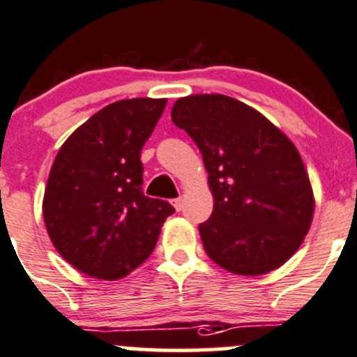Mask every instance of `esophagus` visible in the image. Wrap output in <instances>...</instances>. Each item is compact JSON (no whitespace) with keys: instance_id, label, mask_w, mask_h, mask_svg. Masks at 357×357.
<instances>
[{"instance_id":"obj_1","label":"esophagus","mask_w":357,"mask_h":357,"mask_svg":"<svg viewBox=\"0 0 357 357\" xmlns=\"http://www.w3.org/2000/svg\"><path fill=\"white\" fill-rule=\"evenodd\" d=\"M172 205H174L176 211L179 212L183 208V199H174V200H172Z\"/></svg>"}]
</instances>
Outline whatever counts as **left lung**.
Returning a JSON list of instances; mask_svg holds the SVG:
<instances>
[{
  "label": "left lung",
  "mask_w": 357,
  "mask_h": 357,
  "mask_svg": "<svg viewBox=\"0 0 357 357\" xmlns=\"http://www.w3.org/2000/svg\"><path fill=\"white\" fill-rule=\"evenodd\" d=\"M171 117L197 143L208 172L214 208L199 226L208 257L242 276L285 264L314 214L294 143L261 112L226 95L179 98Z\"/></svg>",
  "instance_id": "1"
}]
</instances>
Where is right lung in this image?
Wrapping results in <instances>:
<instances>
[{"mask_svg": "<svg viewBox=\"0 0 357 357\" xmlns=\"http://www.w3.org/2000/svg\"><path fill=\"white\" fill-rule=\"evenodd\" d=\"M165 98L121 100L96 112L56 153L43 199V218L59 254L84 275L124 278L149 259L169 202L142 192L143 145Z\"/></svg>", "mask_w": 357, "mask_h": 357, "instance_id": "1", "label": "right lung"}]
</instances>
